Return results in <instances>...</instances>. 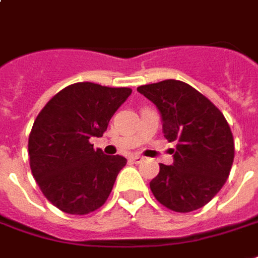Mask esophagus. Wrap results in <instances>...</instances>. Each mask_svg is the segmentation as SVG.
Segmentation results:
<instances>
[{"label": "esophagus", "mask_w": 258, "mask_h": 258, "mask_svg": "<svg viewBox=\"0 0 258 258\" xmlns=\"http://www.w3.org/2000/svg\"><path fill=\"white\" fill-rule=\"evenodd\" d=\"M130 160H131L133 163H141L142 160H144V158L140 156V155H133V156L130 158Z\"/></svg>", "instance_id": "34e87169"}]
</instances>
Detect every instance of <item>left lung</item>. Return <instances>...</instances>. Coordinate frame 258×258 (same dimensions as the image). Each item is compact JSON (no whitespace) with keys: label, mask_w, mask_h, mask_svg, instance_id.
<instances>
[{"label":"left lung","mask_w":258,"mask_h":258,"mask_svg":"<svg viewBox=\"0 0 258 258\" xmlns=\"http://www.w3.org/2000/svg\"><path fill=\"white\" fill-rule=\"evenodd\" d=\"M137 91L158 107L173 165L160 163L151 191L166 208L191 212L208 204L228 179L235 158L233 135L215 104L185 82L166 79Z\"/></svg>","instance_id":"1"}]
</instances>
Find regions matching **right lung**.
<instances>
[{
  "instance_id": "1",
  "label": "right lung",
  "mask_w": 258,
  "mask_h": 258,
  "mask_svg": "<svg viewBox=\"0 0 258 258\" xmlns=\"http://www.w3.org/2000/svg\"><path fill=\"white\" fill-rule=\"evenodd\" d=\"M130 88L92 82L67 86L36 117L29 135V159L36 183L48 201L71 215H85L106 203L127 159L93 149Z\"/></svg>"
}]
</instances>
